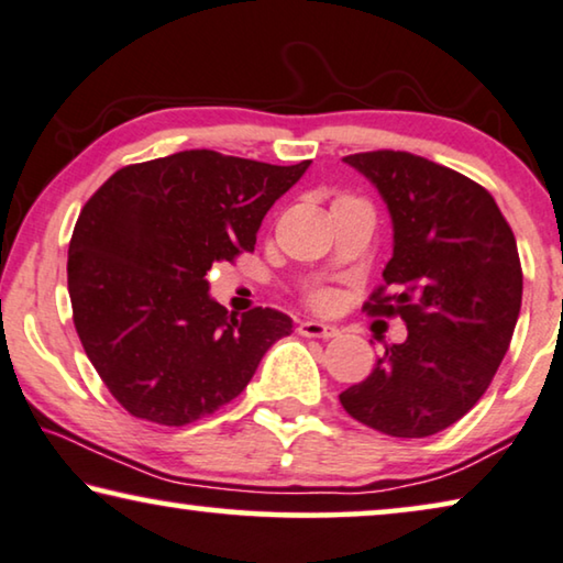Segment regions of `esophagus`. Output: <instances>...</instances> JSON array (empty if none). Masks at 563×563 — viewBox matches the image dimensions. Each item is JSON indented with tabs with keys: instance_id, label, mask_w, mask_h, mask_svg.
Wrapping results in <instances>:
<instances>
[{
	"instance_id": "1",
	"label": "esophagus",
	"mask_w": 563,
	"mask_h": 563,
	"mask_svg": "<svg viewBox=\"0 0 563 563\" xmlns=\"http://www.w3.org/2000/svg\"><path fill=\"white\" fill-rule=\"evenodd\" d=\"M298 333L308 335V339H333V335H339V329L321 321H303L298 325Z\"/></svg>"
}]
</instances>
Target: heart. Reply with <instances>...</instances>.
I'll list each match as a JSON object with an SVG mask.
<instances>
[{
	"label": "heart",
	"mask_w": 563,
	"mask_h": 563,
	"mask_svg": "<svg viewBox=\"0 0 563 563\" xmlns=\"http://www.w3.org/2000/svg\"><path fill=\"white\" fill-rule=\"evenodd\" d=\"M313 303H316V306H321V308L329 306V303H331L329 292H318V296H313Z\"/></svg>",
	"instance_id": "1"
}]
</instances>
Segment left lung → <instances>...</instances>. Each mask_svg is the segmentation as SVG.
Segmentation results:
<instances>
[{"label":"left lung","instance_id":"obj_1","mask_svg":"<svg viewBox=\"0 0 563 563\" xmlns=\"http://www.w3.org/2000/svg\"><path fill=\"white\" fill-rule=\"evenodd\" d=\"M379 189L394 253L364 306L399 316L391 343L364 382L341 391L358 422L391 438H430L477 405L506 356L521 313L523 273L514 230L488 191L407 151L343 158Z\"/></svg>","mask_w":563,"mask_h":563}]
</instances>
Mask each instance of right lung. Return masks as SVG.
<instances>
[{
    "label": "right lung",
    "mask_w": 563,
    "mask_h": 563,
    "mask_svg": "<svg viewBox=\"0 0 563 563\" xmlns=\"http://www.w3.org/2000/svg\"><path fill=\"white\" fill-rule=\"evenodd\" d=\"M308 166L179 151L123 166L86 201L67 250L73 323L125 412L166 427L214 415L292 331L275 308L228 313L205 275L253 253Z\"/></svg>",
    "instance_id": "right-lung-1"
}]
</instances>
